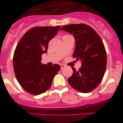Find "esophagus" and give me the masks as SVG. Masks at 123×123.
<instances>
[{"label": "esophagus", "instance_id": "1", "mask_svg": "<svg viewBox=\"0 0 123 123\" xmlns=\"http://www.w3.org/2000/svg\"><path fill=\"white\" fill-rule=\"evenodd\" d=\"M60 67H61V69H63V68L65 67V65H60Z\"/></svg>", "mask_w": 123, "mask_h": 123}]
</instances>
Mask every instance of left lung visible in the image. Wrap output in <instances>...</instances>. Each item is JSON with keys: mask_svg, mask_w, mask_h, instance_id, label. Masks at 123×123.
Returning a JSON list of instances; mask_svg holds the SVG:
<instances>
[{"mask_svg": "<svg viewBox=\"0 0 123 123\" xmlns=\"http://www.w3.org/2000/svg\"><path fill=\"white\" fill-rule=\"evenodd\" d=\"M60 30L73 34L76 41L73 57L81 60V67L68 78L73 88L82 93L95 89L102 81L106 66V53L104 43L95 31L85 24L65 25Z\"/></svg>", "mask_w": 123, "mask_h": 123, "instance_id": "1", "label": "left lung"}]
</instances>
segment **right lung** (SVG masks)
<instances>
[{
    "label": "right lung",
    "instance_id": "1",
    "mask_svg": "<svg viewBox=\"0 0 123 123\" xmlns=\"http://www.w3.org/2000/svg\"><path fill=\"white\" fill-rule=\"evenodd\" d=\"M60 26H37L23 35L13 55V68L18 82L26 92L39 95L50 87L60 66H48L41 63L42 55L47 53L49 41L54 38Z\"/></svg>",
    "mask_w": 123,
    "mask_h": 123
}]
</instances>
